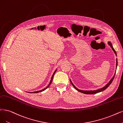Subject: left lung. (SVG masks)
<instances>
[{
    "mask_svg": "<svg viewBox=\"0 0 123 123\" xmlns=\"http://www.w3.org/2000/svg\"><path fill=\"white\" fill-rule=\"evenodd\" d=\"M108 44L109 45H110V46L111 47V48L113 50V51L114 52L115 54H116V55L117 56V53H116V51L115 50V49H113L111 43V42H108ZM117 59H116V69H117ZM115 74H116V72H115L114 75H113V76L111 78V79L110 80V81H109V82H108L105 86H104V87H103V88H101V89H98V90H94V91H92V90H90V91H87V90H86V91H85V90H80V89L77 88L75 87V86L74 85V84L72 83V81H71V80H70H70L71 84H72V86H73V87H74L77 91H79L80 92H81V93H84V94H96V93H99V92H102V91H103L105 90L106 89H107V88L108 87V86H110V85L111 84V83H112V81L113 80V79H114V77H115Z\"/></svg>",
    "mask_w": 123,
    "mask_h": 123,
    "instance_id": "1",
    "label": "left lung"
}]
</instances>
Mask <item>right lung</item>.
<instances>
[{"label": "right lung", "instance_id": "right-lung-1", "mask_svg": "<svg viewBox=\"0 0 123 123\" xmlns=\"http://www.w3.org/2000/svg\"><path fill=\"white\" fill-rule=\"evenodd\" d=\"M57 69H56L55 71H54V72L53 73V75H52V78H51V80H50V82H49V84L46 87H45V88H44L43 89V90H39V91H34V92H27V93H39V92H43V91H44L45 89H47L49 86V85H51V84L52 83V80H53V76H54V74H55V72H56V71H57Z\"/></svg>", "mask_w": 123, "mask_h": 123}]
</instances>
